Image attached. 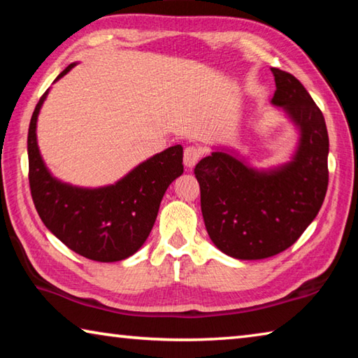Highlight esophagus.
<instances>
[{"label":"esophagus","instance_id":"1","mask_svg":"<svg viewBox=\"0 0 358 358\" xmlns=\"http://www.w3.org/2000/svg\"><path fill=\"white\" fill-rule=\"evenodd\" d=\"M201 156H202V150L201 148L194 147V145H192V147H187L185 150V166L192 169L194 166L197 164V161L201 159Z\"/></svg>","mask_w":358,"mask_h":358}]
</instances>
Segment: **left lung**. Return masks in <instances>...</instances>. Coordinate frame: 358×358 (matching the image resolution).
Here are the masks:
<instances>
[{"label": "left lung", "mask_w": 358, "mask_h": 358, "mask_svg": "<svg viewBox=\"0 0 358 358\" xmlns=\"http://www.w3.org/2000/svg\"><path fill=\"white\" fill-rule=\"evenodd\" d=\"M282 107L300 131L292 161L254 171L226 151L194 169L205 227L217 250L241 260L266 259L292 246L317 216L329 186V134L324 115L300 80L271 68Z\"/></svg>", "instance_id": "obj_1"}]
</instances>
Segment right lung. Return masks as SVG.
Returning a JSON list of instances; mask_svg holds the SVG:
<instances>
[{
	"mask_svg": "<svg viewBox=\"0 0 358 358\" xmlns=\"http://www.w3.org/2000/svg\"><path fill=\"white\" fill-rule=\"evenodd\" d=\"M69 64L63 76L74 68ZM48 90L33 112L28 129V178L34 207L58 240L96 262H118L138 251L153 229L169 185L183 173V147L150 157L115 185L77 187L52 177L42 161L36 123Z\"/></svg>",
	"mask_w": 358,
	"mask_h": 358,
	"instance_id": "obj_1",
	"label": "right lung"
}]
</instances>
